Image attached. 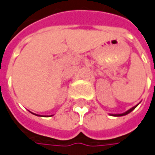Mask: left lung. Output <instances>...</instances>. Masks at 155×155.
Here are the masks:
<instances>
[{"label":"left lung","instance_id":"8db88e82","mask_svg":"<svg viewBox=\"0 0 155 155\" xmlns=\"http://www.w3.org/2000/svg\"><path fill=\"white\" fill-rule=\"evenodd\" d=\"M137 106H135V107H131L130 109L127 110V111H126L125 113H123V114H111V115H112V116H115V117H121V116H124V115H126V114H130V112H132L134 109H135L136 107H137Z\"/></svg>","mask_w":155,"mask_h":155}]
</instances>
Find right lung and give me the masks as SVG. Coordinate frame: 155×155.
I'll return each mask as SVG.
<instances>
[{
	"label": "right lung",
	"instance_id": "right-lung-1",
	"mask_svg": "<svg viewBox=\"0 0 155 155\" xmlns=\"http://www.w3.org/2000/svg\"><path fill=\"white\" fill-rule=\"evenodd\" d=\"M31 114H33V113H31ZM35 114V115H36V116H40V115H38V114ZM51 116H53V115H51ZM48 117V116H47Z\"/></svg>",
	"mask_w": 155,
	"mask_h": 155
}]
</instances>
